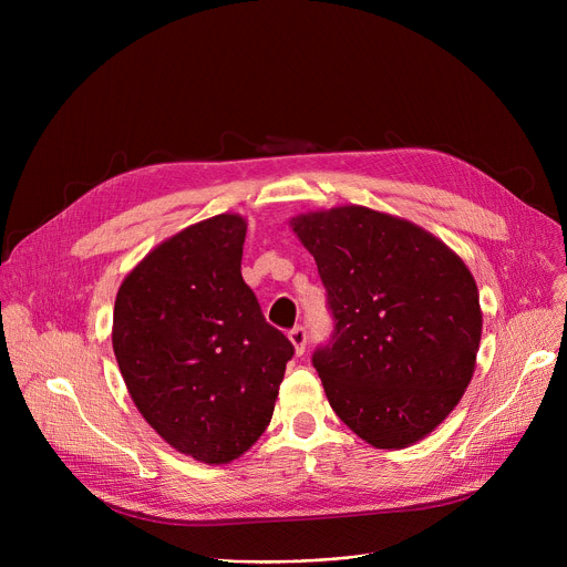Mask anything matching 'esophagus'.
Returning a JSON list of instances; mask_svg holds the SVG:
<instances>
[{
  "instance_id": "34e87169",
  "label": "esophagus",
  "mask_w": 567,
  "mask_h": 567,
  "mask_svg": "<svg viewBox=\"0 0 567 567\" xmlns=\"http://www.w3.org/2000/svg\"><path fill=\"white\" fill-rule=\"evenodd\" d=\"M289 340H291L296 353L303 355L306 344H308V331L303 329V326H296V329H291V331H289Z\"/></svg>"
}]
</instances>
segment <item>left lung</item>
<instances>
[{
    "label": "left lung",
    "instance_id": "left-lung-1",
    "mask_svg": "<svg viewBox=\"0 0 567 567\" xmlns=\"http://www.w3.org/2000/svg\"><path fill=\"white\" fill-rule=\"evenodd\" d=\"M289 225L317 261L336 321L312 353L333 411L374 449L421 441L475 370L483 312L466 264L423 227L368 206Z\"/></svg>",
    "mask_w": 567,
    "mask_h": 567
}]
</instances>
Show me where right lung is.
Listing matches in <instances>:
<instances>
[{"label": "right lung", "mask_w": 567, "mask_h": 567, "mask_svg": "<svg viewBox=\"0 0 567 567\" xmlns=\"http://www.w3.org/2000/svg\"><path fill=\"white\" fill-rule=\"evenodd\" d=\"M246 227L220 214L169 236L114 301L112 347L137 411L204 464L241 457L264 434L293 355L244 282Z\"/></svg>", "instance_id": "1"}]
</instances>
